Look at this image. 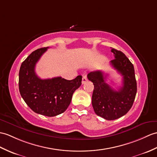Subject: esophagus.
<instances>
[{
  "mask_svg": "<svg viewBox=\"0 0 157 157\" xmlns=\"http://www.w3.org/2000/svg\"><path fill=\"white\" fill-rule=\"evenodd\" d=\"M87 81V76H86V75H83V78H82V84H83V83H85Z\"/></svg>",
  "mask_w": 157,
  "mask_h": 157,
  "instance_id": "34e87169",
  "label": "esophagus"
}]
</instances>
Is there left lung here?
<instances>
[{
  "label": "left lung",
  "instance_id": "left-lung-1",
  "mask_svg": "<svg viewBox=\"0 0 157 157\" xmlns=\"http://www.w3.org/2000/svg\"><path fill=\"white\" fill-rule=\"evenodd\" d=\"M115 59L110 63L122 76V86L114 90L105 82L108 74L101 71H92L87 78L93 83L92 106L96 114L108 120L118 119L125 115L132 106L137 86L134 68L128 58L120 51L112 49Z\"/></svg>",
  "mask_w": 157,
  "mask_h": 157
}]
</instances>
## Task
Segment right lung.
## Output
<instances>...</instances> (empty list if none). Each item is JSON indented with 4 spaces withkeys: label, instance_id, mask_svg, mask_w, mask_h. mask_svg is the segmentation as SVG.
I'll use <instances>...</instances> for the list:
<instances>
[{
    "label": "right lung",
    "instance_id": "obj_1",
    "mask_svg": "<svg viewBox=\"0 0 157 157\" xmlns=\"http://www.w3.org/2000/svg\"><path fill=\"white\" fill-rule=\"evenodd\" d=\"M48 47L32 52L22 63L19 74L21 97L31 110L52 117L64 112L70 105L73 94L82 85V75L72 80L61 77L43 79L35 71L36 63Z\"/></svg>",
    "mask_w": 157,
    "mask_h": 157
}]
</instances>
